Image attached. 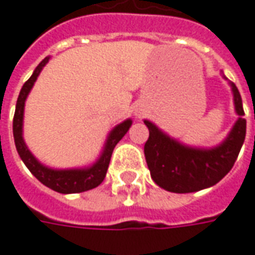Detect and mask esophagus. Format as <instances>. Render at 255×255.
I'll return each mask as SVG.
<instances>
[{
	"label": "esophagus",
	"instance_id": "esophagus-1",
	"mask_svg": "<svg viewBox=\"0 0 255 255\" xmlns=\"http://www.w3.org/2000/svg\"><path fill=\"white\" fill-rule=\"evenodd\" d=\"M138 115H140V114H138Z\"/></svg>",
	"mask_w": 255,
	"mask_h": 255
}]
</instances>
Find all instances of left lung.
<instances>
[{"instance_id": "8db88e82", "label": "left lung", "mask_w": 255, "mask_h": 255, "mask_svg": "<svg viewBox=\"0 0 255 255\" xmlns=\"http://www.w3.org/2000/svg\"><path fill=\"white\" fill-rule=\"evenodd\" d=\"M236 114L239 118L228 137L214 148L187 147L144 121L149 137L144 155L152 180L160 188L176 194H188L216 185L234 167L246 137V119L238 88L231 82Z\"/></svg>"}]
</instances>
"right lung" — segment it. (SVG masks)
<instances>
[{
	"label": "right lung",
	"instance_id": "obj_1",
	"mask_svg": "<svg viewBox=\"0 0 255 255\" xmlns=\"http://www.w3.org/2000/svg\"><path fill=\"white\" fill-rule=\"evenodd\" d=\"M48 61H49V57H45L44 60L38 64L31 77L24 82L20 93H19V97H17L15 117H13V138H15L16 149L20 155L21 160L27 166V169L48 188L53 189L56 192H60V194L85 192V191L99 187L103 182L106 173H107L110 160H111L114 148L118 144L119 140L126 134V131L129 130V128L131 126V119H126L122 124L114 128L111 133L108 134L100 158L90 167L56 170V169H50L48 166L42 165L41 162H38L37 158L30 152V149L27 148L26 142L23 140V115H24V103H26L27 96L34 86V82L37 81V77Z\"/></svg>",
	"mask_w": 255,
	"mask_h": 255
}]
</instances>
